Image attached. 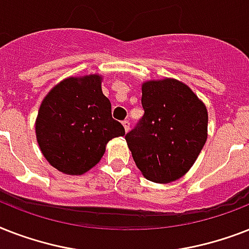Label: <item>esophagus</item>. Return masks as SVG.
I'll return each mask as SVG.
<instances>
[{
	"label": "esophagus",
	"instance_id": "34e87169",
	"mask_svg": "<svg viewBox=\"0 0 249 249\" xmlns=\"http://www.w3.org/2000/svg\"><path fill=\"white\" fill-rule=\"evenodd\" d=\"M122 124L123 127H124V131L128 132V131H130V121H128V119H124V121L122 122Z\"/></svg>",
	"mask_w": 249,
	"mask_h": 249
}]
</instances>
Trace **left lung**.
<instances>
[{
    "label": "left lung",
    "mask_w": 249,
    "mask_h": 249,
    "mask_svg": "<svg viewBox=\"0 0 249 249\" xmlns=\"http://www.w3.org/2000/svg\"><path fill=\"white\" fill-rule=\"evenodd\" d=\"M144 115L126 134L137 168L154 182L180 178L207 140L208 114L196 95L176 79L142 85Z\"/></svg>",
    "instance_id": "8db88e82"
}]
</instances>
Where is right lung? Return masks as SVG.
Listing matches in <instances>:
<instances>
[{
    "label": "right lung",
    "mask_w": 249,
    "mask_h": 249,
    "mask_svg": "<svg viewBox=\"0 0 249 249\" xmlns=\"http://www.w3.org/2000/svg\"><path fill=\"white\" fill-rule=\"evenodd\" d=\"M36 134L51 166L82 175L104 156L109 140L124 135V128L113 119L101 78L92 74L67 78L50 91L39 108Z\"/></svg>",
    "instance_id": "add662e5"
}]
</instances>
